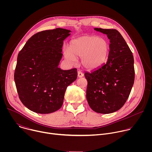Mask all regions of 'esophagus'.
I'll use <instances>...</instances> for the list:
<instances>
[{
  "instance_id": "34e87169",
  "label": "esophagus",
  "mask_w": 152,
  "mask_h": 152,
  "mask_svg": "<svg viewBox=\"0 0 152 152\" xmlns=\"http://www.w3.org/2000/svg\"><path fill=\"white\" fill-rule=\"evenodd\" d=\"M77 76H78L79 77H82L83 76V73H82V72H81V71L79 70V71L77 72Z\"/></svg>"
}]
</instances>
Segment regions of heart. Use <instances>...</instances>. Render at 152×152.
<instances>
[{
  "label": "heart",
  "instance_id": "1",
  "mask_svg": "<svg viewBox=\"0 0 152 152\" xmlns=\"http://www.w3.org/2000/svg\"><path fill=\"white\" fill-rule=\"evenodd\" d=\"M110 50L107 41L97 36L86 35L72 39L69 48L63 53L65 59L69 63L76 62L77 57H81L80 62L87 69H95L106 61Z\"/></svg>",
  "mask_w": 152,
  "mask_h": 152
}]
</instances>
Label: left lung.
<instances>
[{
    "label": "left lung",
    "mask_w": 152,
    "mask_h": 152,
    "mask_svg": "<svg viewBox=\"0 0 152 152\" xmlns=\"http://www.w3.org/2000/svg\"><path fill=\"white\" fill-rule=\"evenodd\" d=\"M106 34L110 40L106 63L91 72H85L87 80L86 99L97 113H114L124 104L135 80L132 53L120 33L116 29L94 28Z\"/></svg>",
    "instance_id": "left-lung-1"
}]
</instances>
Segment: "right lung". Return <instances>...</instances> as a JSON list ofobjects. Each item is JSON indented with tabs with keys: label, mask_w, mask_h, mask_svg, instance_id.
Listing matches in <instances>:
<instances>
[{
	"label": "right lung",
	"mask_w": 152,
	"mask_h": 152,
	"mask_svg": "<svg viewBox=\"0 0 152 152\" xmlns=\"http://www.w3.org/2000/svg\"><path fill=\"white\" fill-rule=\"evenodd\" d=\"M71 31L46 30L32 36L17 56L14 80L18 97L28 109L50 114L61 107L67 86L76 79V69L58 67L63 41Z\"/></svg>",
	"instance_id": "add662e5"
}]
</instances>
